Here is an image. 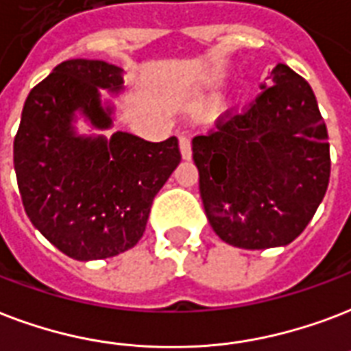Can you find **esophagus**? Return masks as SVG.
Here are the masks:
<instances>
[{
  "label": "esophagus",
  "mask_w": 351,
  "mask_h": 351,
  "mask_svg": "<svg viewBox=\"0 0 351 351\" xmlns=\"http://www.w3.org/2000/svg\"><path fill=\"white\" fill-rule=\"evenodd\" d=\"M178 143H180V154L184 160H191V140L187 138V136H180V140H178Z\"/></svg>",
  "instance_id": "obj_1"
}]
</instances>
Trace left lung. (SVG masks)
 Wrapping results in <instances>:
<instances>
[{
	"label": "left lung",
	"mask_w": 351,
	"mask_h": 351,
	"mask_svg": "<svg viewBox=\"0 0 351 351\" xmlns=\"http://www.w3.org/2000/svg\"><path fill=\"white\" fill-rule=\"evenodd\" d=\"M243 114L191 141L200 199L232 247H285L306 230L330 184L328 128L306 79L285 64Z\"/></svg>",
	"instance_id": "left-lung-1"
}]
</instances>
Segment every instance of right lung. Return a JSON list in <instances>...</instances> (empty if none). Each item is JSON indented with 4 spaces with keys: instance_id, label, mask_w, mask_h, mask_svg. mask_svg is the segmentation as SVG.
Listing matches in <instances>:
<instances>
[{
    "instance_id": "obj_1",
    "label": "right lung",
    "mask_w": 351,
    "mask_h": 351,
    "mask_svg": "<svg viewBox=\"0 0 351 351\" xmlns=\"http://www.w3.org/2000/svg\"><path fill=\"white\" fill-rule=\"evenodd\" d=\"M123 69L103 60L58 64L27 95L14 138V171L27 217L51 245L79 261L117 256L145 232L152 200L180 164L178 140L152 143L114 125Z\"/></svg>"
}]
</instances>
